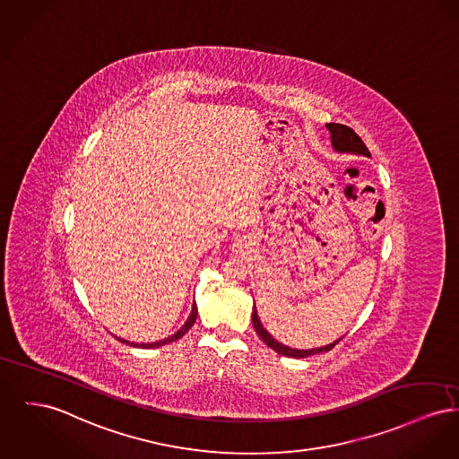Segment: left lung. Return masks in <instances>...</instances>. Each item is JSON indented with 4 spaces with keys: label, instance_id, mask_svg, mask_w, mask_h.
<instances>
[{
    "label": "left lung",
    "instance_id": "1",
    "mask_svg": "<svg viewBox=\"0 0 459 459\" xmlns=\"http://www.w3.org/2000/svg\"><path fill=\"white\" fill-rule=\"evenodd\" d=\"M325 128L329 130L331 134V143L334 147V151L338 152H351V154H362V156H368L371 158L368 147L364 145L362 138L357 135L351 126H345V125H338V123H327ZM253 325H255V331L256 334L265 342V345L270 347L272 351L281 353V355H286V357H295V359H303V357H308V355H316V353H321V351H329L340 340L325 345V347H319V349H308V351H297V349H290L282 343H279L277 340L272 338V334H269V331L262 325L260 319H258V314H256V307L253 308Z\"/></svg>",
    "mask_w": 459,
    "mask_h": 459
}]
</instances>
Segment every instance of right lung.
Instances as JSON below:
<instances>
[{
	"instance_id": "obj_1",
	"label": "right lung",
	"mask_w": 459,
	"mask_h": 459,
	"mask_svg": "<svg viewBox=\"0 0 459 459\" xmlns=\"http://www.w3.org/2000/svg\"><path fill=\"white\" fill-rule=\"evenodd\" d=\"M195 319H197V307H195V303L192 305V312H190L189 319L186 321V324L175 333V334H171V336H168V338H164L161 342H154V343H142V345H138V343H132V342H128V340H121V338H117L121 343H126V345H132V347H140V349H154V347H162V345H168V343H171V342H175V340H178V338H182L187 331H189L190 327L194 325L195 323Z\"/></svg>"
}]
</instances>
